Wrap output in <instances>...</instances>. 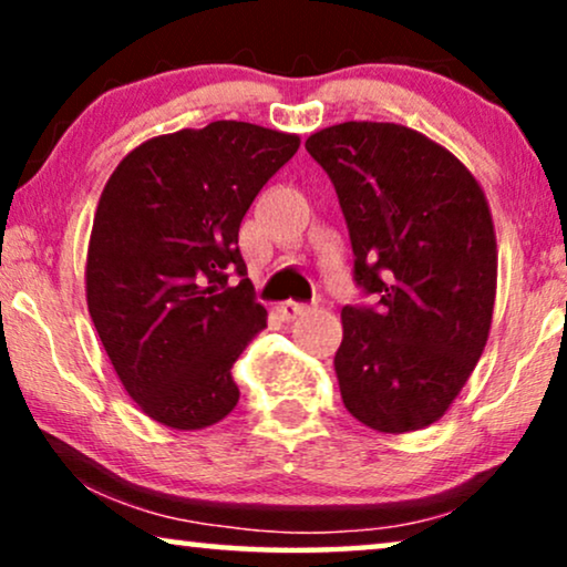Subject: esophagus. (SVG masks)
Segmentation results:
<instances>
[{"label": "esophagus", "instance_id": "obj_1", "mask_svg": "<svg viewBox=\"0 0 567 567\" xmlns=\"http://www.w3.org/2000/svg\"><path fill=\"white\" fill-rule=\"evenodd\" d=\"M309 312V307L307 305H301V301H281V305H278V315L284 317V320H297V317H301V315H307Z\"/></svg>", "mask_w": 567, "mask_h": 567}]
</instances>
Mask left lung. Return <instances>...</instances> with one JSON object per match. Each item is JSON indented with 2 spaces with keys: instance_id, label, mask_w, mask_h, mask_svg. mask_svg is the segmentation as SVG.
<instances>
[{
  "instance_id": "1",
  "label": "left lung",
  "mask_w": 567,
  "mask_h": 567,
  "mask_svg": "<svg viewBox=\"0 0 567 567\" xmlns=\"http://www.w3.org/2000/svg\"><path fill=\"white\" fill-rule=\"evenodd\" d=\"M336 185L355 284L379 307H343V405L379 433L452 408L485 351L498 289L493 214L477 177L421 131L346 121L305 142Z\"/></svg>"
}]
</instances>
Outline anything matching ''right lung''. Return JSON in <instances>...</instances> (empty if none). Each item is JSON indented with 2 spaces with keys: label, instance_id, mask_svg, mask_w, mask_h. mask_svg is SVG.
Listing matches in <instances>:
<instances>
[{
  "label": "right lung",
  "instance_id": "add662e5",
  "mask_svg": "<svg viewBox=\"0 0 567 567\" xmlns=\"http://www.w3.org/2000/svg\"><path fill=\"white\" fill-rule=\"evenodd\" d=\"M299 136L214 121L146 138L107 177L92 221L84 293L95 330L138 410L167 429L219 423L239 400L231 363L268 312L237 237L247 208Z\"/></svg>",
  "mask_w": 567,
  "mask_h": 567
}]
</instances>
